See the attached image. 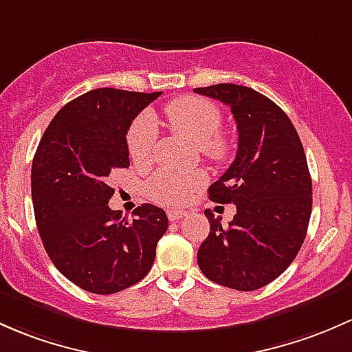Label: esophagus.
Returning <instances> with one entry per match:
<instances>
[{
	"instance_id": "esophagus-1",
	"label": "esophagus",
	"mask_w": 352,
	"mask_h": 352,
	"mask_svg": "<svg viewBox=\"0 0 352 352\" xmlns=\"http://www.w3.org/2000/svg\"><path fill=\"white\" fill-rule=\"evenodd\" d=\"M184 215H186L184 210H168V219L171 220V222H176V220L183 219Z\"/></svg>"
}]
</instances>
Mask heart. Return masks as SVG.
<instances>
[{
	"label": "heart",
	"mask_w": 352,
	"mask_h": 352,
	"mask_svg": "<svg viewBox=\"0 0 352 352\" xmlns=\"http://www.w3.org/2000/svg\"><path fill=\"white\" fill-rule=\"evenodd\" d=\"M169 126L181 135L198 144L206 157L215 162L229 161L234 152V142L227 133L219 132L222 113L212 101L198 96H181L169 101L164 108ZM157 126L154 118L144 115L132 125L126 146L132 161L137 166H149L154 157ZM206 176L200 169L176 171L161 169L147 183V193L155 203L168 206L183 205L191 195L205 184Z\"/></svg>",
	"instance_id": "1"
}]
</instances>
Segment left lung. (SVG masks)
Here are the masks:
<instances>
[{
  "label": "left lung",
  "instance_id": "8db88e82",
  "mask_svg": "<svg viewBox=\"0 0 352 352\" xmlns=\"http://www.w3.org/2000/svg\"><path fill=\"white\" fill-rule=\"evenodd\" d=\"M195 93L222 101L237 123V155L208 188L210 200L234 203L222 227L210 210L198 249L208 280L241 292L270 285L293 263L309 229L311 177L296 129L274 101L248 86L213 85Z\"/></svg>",
  "mask_w": 352,
  "mask_h": 352
}]
</instances>
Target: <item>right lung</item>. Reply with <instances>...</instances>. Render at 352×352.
Here are the masks:
<instances>
[{"instance_id": "add662e5", "label": "right lung", "mask_w": 352, "mask_h": 352, "mask_svg": "<svg viewBox=\"0 0 352 352\" xmlns=\"http://www.w3.org/2000/svg\"><path fill=\"white\" fill-rule=\"evenodd\" d=\"M157 93L98 88L69 101L43 132L32 162L35 222L54 266L79 288L110 295L151 271L168 215L144 203L132 222L108 201V177L129 168L126 132Z\"/></svg>"}]
</instances>
